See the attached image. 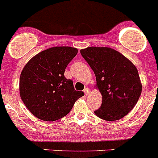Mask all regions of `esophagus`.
<instances>
[{"label": "esophagus", "mask_w": 158, "mask_h": 158, "mask_svg": "<svg viewBox=\"0 0 158 158\" xmlns=\"http://www.w3.org/2000/svg\"><path fill=\"white\" fill-rule=\"evenodd\" d=\"M84 93H85V95H89V88H85V89H84Z\"/></svg>", "instance_id": "1"}]
</instances>
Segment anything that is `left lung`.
<instances>
[{"mask_svg": "<svg viewBox=\"0 0 158 158\" xmlns=\"http://www.w3.org/2000/svg\"><path fill=\"white\" fill-rule=\"evenodd\" d=\"M81 54L94 72L102 104L94 111L99 118L115 121L133 109L142 93L139 72L131 61L108 47H90Z\"/></svg>", "mask_w": 158, "mask_h": 158, "instance_id": "obj_1", "label": "left lung"}]
</instances>
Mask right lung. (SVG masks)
<instances>
[{
  "label": "right lung",
  "mask_w": 158,
  "mask_h": 158,
  "mask_svg": "<svg viewBox=\"0 0 158 158\" xmlns=\"http://www.w3.org/2000/svg\"><path fill=\"white\" fill-rule=\"evenodd\" d=\"M77 49L55 47L36 54L26 64L19 77L22 101L35 117L55 121L66 115L83 92L76 91L73 81L64 76Z\"/></svg>",
  "instance_id": "add662e5"
}]
</instances>
